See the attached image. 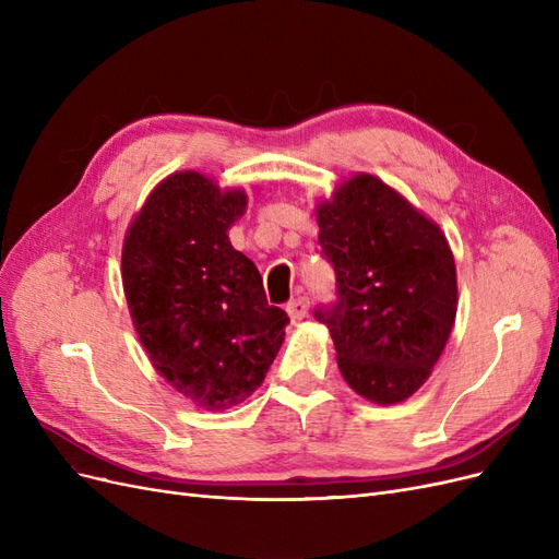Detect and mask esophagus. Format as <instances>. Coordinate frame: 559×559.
Listing matches in <instances>:
<instances>
[{"label":"esophagus","mask_w":559,"mask_h":559,"mask_svg":"<svg viewBox=\"0 0 559 559\" xmlns=\"http://www.w3.org/2000/svg\"><path fill=\"white\" fill-rule=\"evenodd\" d=\"M307 312H310V300H307L305 296H298V298H294L292 302L286 305V314L292 317L294 321L305 319V317H307Z\"/></svg>","instance_id":"esophagus-1"}]
</instances>
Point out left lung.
<instances>
[{
	"label": "left lung",
	"instance_id": "obj_1",
	"mask_svg": "<svg viewBox=\"0 0 559 559\" xmlns=\"http://www.w3.org/2000/svg\"><path fill=\"white\" fill-rule=\"evenodd\" d=\"M337 275L329 323L344 381L374 404H397L428 381L457 312L451 245L426 213L370 173L342 180L314 207Z\"/></svg>",
	"mask_w": 559,
	"mask_h": 559
}]
</instances>
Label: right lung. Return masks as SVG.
Returning a JSON list of instances; mask_svg holds the SVG:
<instances>
[{"instance_id": "1", "label": "right lung", "mask_w": 559, "mask_h": 559, "mask_svg": "<svg viewBox=\"0 0 559 559\" xmlns=\"http://www.w3.org/2000/svg\"><path fill=\"white\" fill-rule=\"evenodd\" d=\"M245 210V189L178 170L150 191L122 242L124 296L152 368L205 412L261 386L288 323L228 240Z\"/></svg>"}]
</instances>
